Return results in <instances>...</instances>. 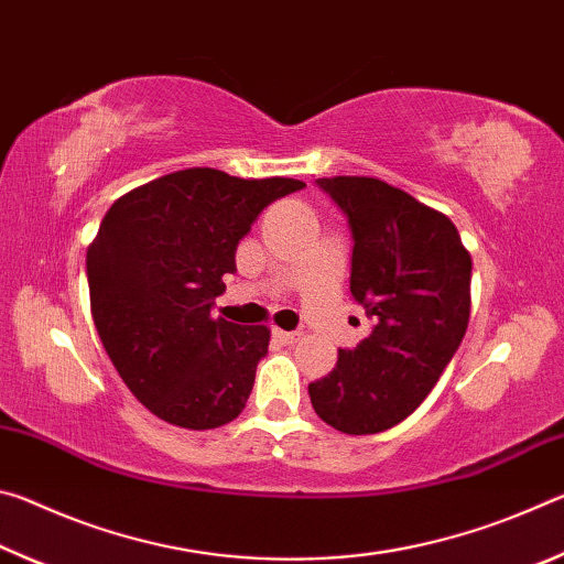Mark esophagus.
<instances>
[{
	"label": "esophagus",
	"instance_id": "34e87169",
	"mask_svg": "<svg viewBox=\"0 0 564 564\" xmlns=\"http://www.w3.org/2000/svg\"><path fill=\"white\" fill-rule=\"evenodd\" d=\"M273 338L279 340V343H283V346H291V343H295L301 338V333H295V330H281V328H273Z\"/></svg>",
	"mask_w": 564,
	"mask_h": 564
}]
</instances>
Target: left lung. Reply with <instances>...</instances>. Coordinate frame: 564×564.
<instances>
[{
  "label": "left lung",
  "mask_w": 564,
  "mask_h": 564,
  "mask_svg": "<svg viewBox=\"0 0 564 564\" xmlns=\"http://www.w3.org/2000/svg\"><path fill=\"white\" fill-rule=\"evenodd\" d=\"M318 186L348 216L350 293L376 326L338 350L308 395L336 431L383 433L423 403L460 346L473 261L451 218L386 181L333 176Z\"/></svg>",
  "instance_id": "left-lung-1"
}]
</instances>
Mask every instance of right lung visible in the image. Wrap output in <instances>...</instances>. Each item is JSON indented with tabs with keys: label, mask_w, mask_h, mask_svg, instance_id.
Segmentation results:
<instances>
[{
	"label": "right lung",
	"mask_w": 564,
	"mask_h": 564,
	"mask_svg": "<svg viewBox=\"0 0 564 564\" xmlns=\"http://www.w3.org/2000/svg\"><path fill=\"white\" fill-rule=\"evenodd\" d=\"M299 178L184 169L111 204L87 251L94 326L141 405L188 431L231 423L251 395L271 330L214 318L236 246Z\"/></svg>",
	"instance_id": "1"
}]
</instances>
